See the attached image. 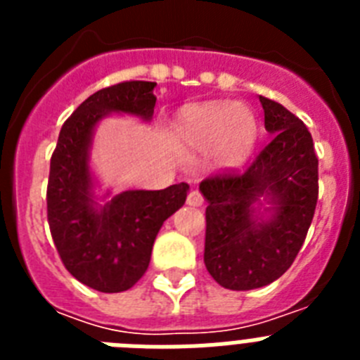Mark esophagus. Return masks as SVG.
Here are the masks:
<instances>
[{
  "instance_id": "34e87169",
  "label": "esophagus",
  "mask_w": 360,
  "mask_h": 360,
  "mask_svg": "<svg viewBox=\"0 0 360 360\" xmlns=\"http://www.w3.org/2000/svg\"><path fill=\"white\" fill-rule=\"evenodd\" d=\"M203 203V196L198 189H193L189 191V195H187V205L191 207H200Z\"/></svg>"
}]
</instances>
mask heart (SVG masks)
<instances>
[{
  "label": "heart",
  "instance_id": "1",
  "mask_svg": "<svg viewBox=\"0 0 360 360\" xmlns=\"http://www.w3.org/2000/svg\"><path fill=\"white\" fill-rule=\"evenodd\" d=\"M257 122L243 104L207 103L189 106L173 128L174 144L182 153L211 151L219 167H238L256 142Z\"/></svg>",
  "mask_w": 360,
  "mask_h": 360
}]
</instances>
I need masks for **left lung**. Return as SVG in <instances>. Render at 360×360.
Returning a JSON list of instances; mask_svg holds the SVG:
<instances>
[{"instance_id": "obj_1", "label": "left lung", "mask_w": 360, "mask_h": 360, "mask_svg": "<svg viewBox=\"0 0 360 360\" xmlns=\"http://www.w3.org/2000/svg\"><path fill=\"white\" fill-rule=\"evenodd\" d=\"M259 103L270 135L265 148L243 173L227 171L200 184L209 203L203 262L229 290L265 287L290 269L319 195V160L303 120L262 95ZM262 201L271 207L259 212Z\"/></svg>"}]
</instances>
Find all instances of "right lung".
I'll return each instance as SVG.
<instances>
[{
    "label": "right lung",
    "mask_w": 360,
    "mask_h": 360,
    "mask_svg": "<svg viewBox=\"0 0 360 360\" xmlns=\"http://www.w3.org/2000/svg\"><path fill=\"white\" fill-rule=\"evenodd\" d=\"M157 82L126 81L95 91L63 124L50 160L46 211L63 265L86 287L106 294L144 276L162 224L186 203L187 184L162 191H124L98 205L90 148L98 120L128 113L151 120Z\"/></svg>",
    "instance_id": "right-lung-1"
}]
</instances>
